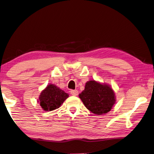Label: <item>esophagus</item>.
Returning a JSON list of instances; mask_svg holds the SVG:
<instances>
[{
  "label": "esophagus",
  "instance_id": "1",
  "mask_svg": "<svg viewBox=\"0 0 154 154\" xmlns=\"http://www.w3.org/2000/svg\"><path fill=\"white\" fill-rule=\"evenodd\" d=\"M71 94L73 96H77L78 94V91L77 90H72L71 91Z\"/></svg>",
  "mask_w": 154,
  "mask_h": 154
}]
</instances>
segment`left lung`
Returning <instances> with one entry per match:
<instances>
[{
    "label": "left lung",
    "mask_w": 154,
    "mask_h": 154,
    "mask_svg": "<svg viewBox=\"0 0 154 154\" xmlns=\"http://www.w3.org/2000/svg\"><path fill=\"white\" fill-rule=\"evenodd\" d=\"M79 97L86 108L98 116L110 112L116 102L115 92L111 86L94 80L86 83L85 90Z\"/></svg>",
    "instance_id": "8db88e82"
}]
</instances>
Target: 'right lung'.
Returning <instances> with one entry per match:
<instances>
[{"label": "right lung", "mask_w": 154, "mask_h": 154, "mask_svg": "<svg viewBox=\"0 0 154 154\" xmlns=\"http://www.w3.org/2000/svg\"><path fill=\"white\" fill-rule=\"evenodd\" d=\"M68 97L69 94L56 85L49 84L41 92L37 102L44 111L51 112L59 108Z\"/></svg>", "instance_id": "add662e5"}]
</instances>
